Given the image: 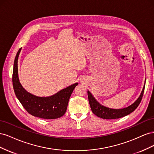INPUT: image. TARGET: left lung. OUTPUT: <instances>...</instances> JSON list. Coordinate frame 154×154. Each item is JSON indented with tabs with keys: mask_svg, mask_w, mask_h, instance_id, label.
<instances>
[{
	"mask_svg": "<svg viewBox=\"0 0 154 154\" xmlns=\"http://www.w3.org/2000/svg\"><path fill=\"white\" fill-rule=\"evenodd\" d=\"M145 82L146 80L144 82L142 91L140 95L138 97V98L131 105L122 109H112L101 105L100 102L96 100L94 96L92 94V93L89 91H87L88 102H89L92 112L97 116V117L106 119H118L132 113L138 106L142 100L144 87H145Z\"/></svg>",
	"mask_w": 154,
	"mask_h": 154,
	"instance_id": "obj_1",
	"label": "left lung"
}]
</instances>
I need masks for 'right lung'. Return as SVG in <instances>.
<instances>
[{
	"label": "right lung",
	"mask_w": 154,
	"mask_h": 154,
	"mask_svg": "<svg viewBox=\"0 0 154 154\" xmlns=\"http://www.w3.org/2000/svg\"><path fill=\"white\" fill-rule=\"evenodd\" d=\"M21 49L18 51L14 61L12 78L18 100L27 112L35 117L48 119L62 117L66 113L70 97L78 83L64 88L52 96L40 97L31 94L22 87L18 78V60Z\"/></svg>",
	"instance_id": "add662e5"
}]
</instances>
